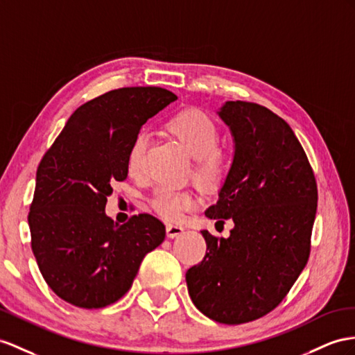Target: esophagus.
Instances as JSON below:
<instances>
[{
    "instance_id": "1",
    "label": "esophagus",
    "mask_w": 355,
    "mask_h": 355,
    "mask_svg": "<svg viewBox=\"0 0 355 355\" xmlns=\"http://www.w3.org/2000/svg\"><path fill=\"white\" fill-rule=\"evenodd\" d=\"M183 231H184V228H183V226H180V225H172V223L166 225V234H168L169 239L177 237V235L183 234Z\"/></svg>"
}]
</instances>
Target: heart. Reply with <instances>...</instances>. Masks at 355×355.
Masks as SVG:
<instances>
[{
    "mask_svg": "<svg viewBox=\"0 0 355 355\" xmlns=\"http://www.w3.org/2000/svg\"><path fill=\"white\" fill-rule=\"evenodd\" d=\"M166 127L195 159L193 175L196 180L211 184L223 177L228 168V159L219 148L220 132L210 116L198 109H184L171 116ZM147 147L148 135L139 132L135 136L129 154H127V168L132 174H141L144 171ZM151 205L163 219L178 222L183 219L187 210L196 205V196L187 190H175L163 186L154 192Z\"/></svg>",
    "mask_w": 355,
    "mask_h": 355,
    "instance_id": "b5f03b06",
    "label": "heart"
}]
</instances>
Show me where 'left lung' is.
I'll list each match as a JSON object with an SVG mask.
<instances>
[{
    "mask_svg": "<svg viewBox=\"0 0 355 355\" xmlns=\"http://www.w3.org/2000/svg\"><path fill=\"white\" fill-rule=\"evenodd\" d=\"M235 142L219 201L205 216L234 222L228 239L201 231V264L186 272L189 295L205 316L244 324L280 304L307 264L318 207L316 180L289 124L250 102L217 112Z\"/></svg>",
    "mask_w": 355,
    "mask_h": 355,
    "instance_id": "8db88e82",
    "label": "left lung"
}]
</instances>
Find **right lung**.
Listing matches in <instances>:
<instances>
[{
	"label": "right lung",
	"instance_id": "obj_1",
	"mask_svg": "<svg viewBox=\"0 0 355 355\" xmlns=\"http://www.w3.org/2000/svg\"><path fill=\"white\" fill-rule=\"evenodd\" d=\"M177 96L159 87L107 91L79 106L35 175L28 225L43 279L64 302L100 309L130 289L144 257L165 240V225L142 213L116 225L105 213L127 154L148 118Z\"/></svg>",
	"mask_w": 355,
	"mask_h": 355
}]
</instances>
